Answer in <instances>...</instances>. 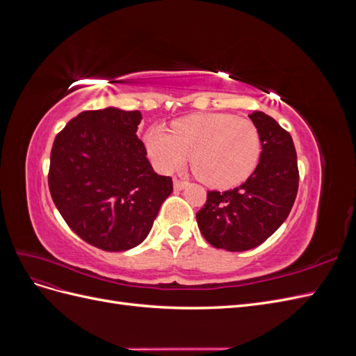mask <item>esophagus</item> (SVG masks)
<instances>
[{
  "mask_svg": "<svg viewBox=\"0 0 356 356\" xmlns=\"http://www.w3.org/2000/svg\"><path fill=\"white\" fill-rule=\"evenodd\" d=\"M186 186H187V181L179 179V178H175V179H174V187H175V190H182Z\"/></svg>",
  "mask_w": 356,
  "mask_h": 356,
  "instance_id": "obj_1",
  "label": "esophagus"
}]
</instances>
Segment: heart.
Masks as SVG:
<instances>
[{"mask_svg": "<svg viewBox=\"0 0 356 356\" xmlns=\"http://www.w3.org/2000/svg\"><path fill=\"white\" fill-rule=\"evenodd\" d=\"M172 134L154 126L144 135L153 165L169 174L188 163L213 188H230L250 177L261 153L257 126L232 114H195L172 123Z\"/></svg>", "mask_w": 356, "mask_h": 356, "instance_id": "heart-1", "label": "heart"}]
</instances>
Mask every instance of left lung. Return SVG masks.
<instances>
[{
  "label": "left lung",
  "instance_id": "left-lung-1",
  "mask_svg": "<svg viewBox=\"0 0 356 356\" xmlns=\"http://www.w3.org/2000/svg\"><path fill=\"white\" fill-rule=\"evenodd\" d=\"M250 118L263 148L257 168L239 187L208 191L196 213L208 243L232 252L248 251L270 238L286 220L298 190L297 153L289 132L261 111Z\"/></svg>",
  "mask_w": 356,
  "mask_h": 356
}]
</instances>
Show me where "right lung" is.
Masks as SVG:
<instances>
[{
    "instance_id": "1",
    "label": "right lung",
    "mask_w": 356,
    "mask_h": 356,
    "mask_svg": "<svg viewBox=\"0 0 356 356\" xmlns=\"http://www.w3.org/2000/svg\"><path fill=\"white\" fill-rule=\"evenodd\" d=\"M139 111H83L56 135L49 190L70 229L104 251H126L152 230L170 195V177L157 175L136 136Z\"/></svg>"
}]
</instances>
